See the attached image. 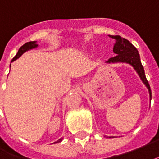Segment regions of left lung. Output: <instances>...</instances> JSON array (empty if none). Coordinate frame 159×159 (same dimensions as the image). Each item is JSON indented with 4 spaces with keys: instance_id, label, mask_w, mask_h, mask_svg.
<instances>
[{
    "instance_id": "obj_1",
    "label": "left lung",
    "mask_w": 159,
    "mask_h": 159,
    "mask_svg": "<svg viewBox=\"0 0 159 159\" xmlns=\"http://www.w3.org/2000/svg\"><path fill=\"white\" fill-rule=\"evenodd\" d=\"M109 36L115 41L113 52L116 54V56L110 58L108 61H105V63L123 62V63H128L132 66L134 70L138 73V75H139L140 79L142 80L143 84L148 89L150 100H152V90H151L147 79L145 77L144 70L140 61V56H139L138 49L135 48L128 40L121 37L120 35H109Z\"/></svg>"
}]
</instances>
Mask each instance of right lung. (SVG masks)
<instances>
[{
	"label": "right lung",
	"mask_w": 159,
	"mask_h": 159,
	"mask_svg": "<svg viewBox=\"0 0 159 159\" xmlns=\"http://www.w3.org/2000/svg\"><path fill=\"white\" fill-rule=\"evenodd\" d=\"M38 47V44H37V43L35 42V41H34V42H29V43H25V44H23L21 47H20V48H19V50H18V52H17V54L16 55V57H14L13 59H12V61H16V59H18L19 57L22 55V54H24L25 52H27V51H29V50H30V49H33V48H35ZM10 66H11V64H10ZM62 138H61L60 139H58L57 142H55L54 143H60L61 140H62Z\"/></svg>",
	"instance_id": "right-lung-1"
}]
</instances>
